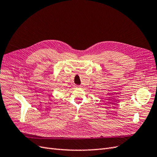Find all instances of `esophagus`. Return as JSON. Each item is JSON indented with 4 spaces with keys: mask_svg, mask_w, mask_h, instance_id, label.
I'll use <instances>...</instances> for the list:
<instances>
[{
    "mask_svg": "<svg viewBox=\"0 0 157 157\" xmlns=\"http://www.w3.org/2000/svg\"><path fill=\"white\" fill-rule=\"evenodd\" d=\"M75 88H80V86H75Z\"/></svg>",
    "mask_w": 157,
    "mask_h": 157,
    "instance_id": "esophagus-1",
    "label": "esophagus"
}]
</instances>
